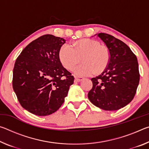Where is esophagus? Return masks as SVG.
Returning a JSON list of instances; mask_svg holds the SVG:
<instances>
[{
	"mask_svg": "<svg viewBox=\"0 0 149 149\" xmlns=\"http://www.w3.org/2000/svg\"><path fill=\"white\" fill-rule=\"evenodd\" d=\"M82 80H84V78L81 77H75V81L76 82H80Z\"/></svg>",
	"mask_w": 149,
	"mask_h": 149,
	"instance_id": "esophagus-1",
	"label": "esophagus"
}]
</instances>
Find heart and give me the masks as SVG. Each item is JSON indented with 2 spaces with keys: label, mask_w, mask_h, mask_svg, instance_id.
<instances>
[{
  "label": "heart",
  "mask_w": 149,
  "mask_h": 149,
  "mask_svg": "<svg viewBox=\"0 0 149 149\" xmlns=\"http://www.w3.org/2000/svg\"><path fill=\"white\" fill-rule=\"evenodd\" d=\"M71 47L62 45L59 50L58 58L62 65L69 71L74 69L81 58L82 64L77 66L74 71L77 75L89 76L94 74H99L109 64V50L97 41L81 39L72 42Z\"/></svg>",
  "instance_id": "heart-1"
}]
</instances>
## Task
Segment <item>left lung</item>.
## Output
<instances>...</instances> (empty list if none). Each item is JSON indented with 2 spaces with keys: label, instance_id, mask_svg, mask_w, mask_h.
Here are the masks:
<instances>
[{
  "label": "left lung",
  "instance_id": "1",
  "mask_svg": "<svg viewBox=\"0 0 149 149\" xmlns=\"http://www.w3.org/2000/svg\"><path fill=\"white\" fill-rule=\"evenodd\" d=\"M98 37L109 50V64L101 74L91 79L88 98L102 110L113 111L125 107L137 91L140 74L137 57L130 48L112 35L100 33Z\"/></svg>",
  "mask_w": 149,
  "mask_h": 149
}]
</instances>
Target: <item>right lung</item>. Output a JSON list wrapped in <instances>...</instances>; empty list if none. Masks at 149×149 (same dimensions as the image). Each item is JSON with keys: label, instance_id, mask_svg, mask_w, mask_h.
<instances>
[{"label": "right lung", "instance_id": "add662e5", "mask_svg": "<svg viewBox=\"0 0 149 149\" xmlns=\"http://www.w3.org/2000/svg\"><path fill=\"white\" fill-rule=\"evenodd\" d=\"M65 40L44 35L33 41L17 58L12 87L19 104L35 115L45 116L59 109L74 77L58 58Z\"/></svg>", "mask_w": 149, "mask_h": 149}]
</instances>
